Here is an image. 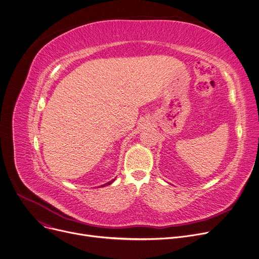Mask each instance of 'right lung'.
<instances>
[{
    "label": "right lung",
    "instance_id": "obj_1",
    "mask_svg": "<svg viewBox=\"0 0 259 259\" xmlns=\"http://www.w3.org/2000/svg\"><path fill=\"white\" fill-rule=\"evenodd\" d=\"M114 180H115V179H113V180H111V181H109V182H108V183H106V184H104V185H102V186H101V187H105V186H108V185H110V184H112V182H113V181H114Z\"/></svg>",
    "mask_w": 259,
    "mask_h": 259
}]
</instances>
